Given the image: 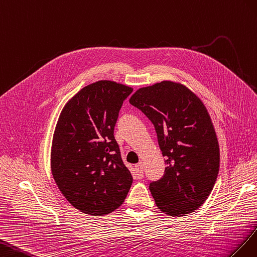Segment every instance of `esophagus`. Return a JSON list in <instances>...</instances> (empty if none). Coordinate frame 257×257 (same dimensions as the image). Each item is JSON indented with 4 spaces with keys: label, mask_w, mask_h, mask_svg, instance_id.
Segmentation results:
<instances>
[{
    "label": "esophagus",
    "mask_w": 257,
    "mask_h": 257,
    "mask_svg": "<svg viewBox=\"0 0 257 257\" xmlns=\"http://www.w3.org/2000/svg\"><path fill=\"white\" fill-rule=\"evenodd\" d=\"M144 174V167L142 163H139L136 165V175L138 179H142Z\"/></svg>",
    "instance_id": "34e87169"
}]
</instances>
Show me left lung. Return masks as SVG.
I'll return each instance as SVG.
<instances>
[{
	"mask_svg": "<svg viewBox=\"0 0 257 257\" xmlns=\"http://www.w3.org/2000/svg\"><path fill=\"white\" fill-rule=\"evenodd\" d=\"M130 104L155 127L166 169L150 182L156 206L182 216L199 208L213 189L219 169V149L206 106L188 88L165 82L140 88Z\"/></svg>",
	"mask_w": 257,
	"mask_h": 257,
	"instance_id": "1",
	"label": "left lung"
}]
</instances>
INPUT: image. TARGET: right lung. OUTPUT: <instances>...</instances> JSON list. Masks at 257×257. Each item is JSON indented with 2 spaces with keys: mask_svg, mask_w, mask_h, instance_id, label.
Returning <instances> with one entry per match:
<instances>
[{
  "mask_svg": "<svg viewBox=\"0 0 257 257\" xmlns=\"http://www.w3.org/2000/svg\"><path fill=\"white\" fill-rule=\"evenodd\" d=\"M133 88L111 80L84 87L64 106L51 149V171L60 192L83 213L106 215L121 206L133 175L114 137Z\"/></svg>",
  "mask_w": 257,
  "mask_h": 257,
  "instance_id": "add662e5",
  "label": "right lung"
}]
</instances>
